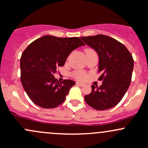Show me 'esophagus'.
Returning a JSON list of instances; mask_svg holds the SVG:
<instances>
[{"label":"esophagus","mask_w":148,"mask_h":148,"mask_svg":"<svg viewBox=\"0 0 148 148\" xmlns=\"http://www.w3.org/2000/svg\"><path fill=\"white\" fill-rule=\"evenodd\" d=\"M77 84L79 85V86H82L84 85L83 83H81V82H77Z\"/></svg>","instance_id":"34e87169"}]
</instances>
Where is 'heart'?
<instances>
[{
	"label": "heart",
	"instance_id": "heart-1",
	"mask_svg": "<svg viewBox=\"0 0 148 148\" xmlns=\"http://www.w3.org/2000/svg\"><path fill=\"white\" fill-rule=\"evenodd\" d=\"M88 50H91V49H86L85 50V52ZM72 77H74L75 79H78V80H84V79H86V74L83 71H76L72 73Z\"/></svg>",
	"mask_w": 148,
	"mask_h": 148
}]
</instances>
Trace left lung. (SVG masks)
<instances>
[{"instance_id": "left-lung-1", "label": "left lung", "mask_w": 148, "mask_h": 148, "mask_svg": "<svg viewBox=\"0 0 148 148\" xmlns=\"http://www.w3.org/2000/svg\"><path fill=\"white\" fill-rule=\"evenodd\" d=\"M85 44L96 51L99 57V87L92 85L91 94L84 96L88 106L98 111L117 105L126 93L133 73V57L124 45L104 35L82 37Z\"/></svg>"}]
</instances>
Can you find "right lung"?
Instances as JSON below:
<instances>
[{"label":"right lung","mask_w":148,"mask_h":148,"mask_svg":"<svg viewBox=\"0 0 148 148\" xmlns=\"http://www.w3.org/2000/svg\"><path fill=\"white\" fill-rule=\"evenodd\" d=\"M84 43L79 37L45 35L29 44L21 57V80L30 100L43 108H53L65 101L75 84L70 79L54 78L69 54Z\"/></svg>","instance_id":"add662e5"}]
</instances>
